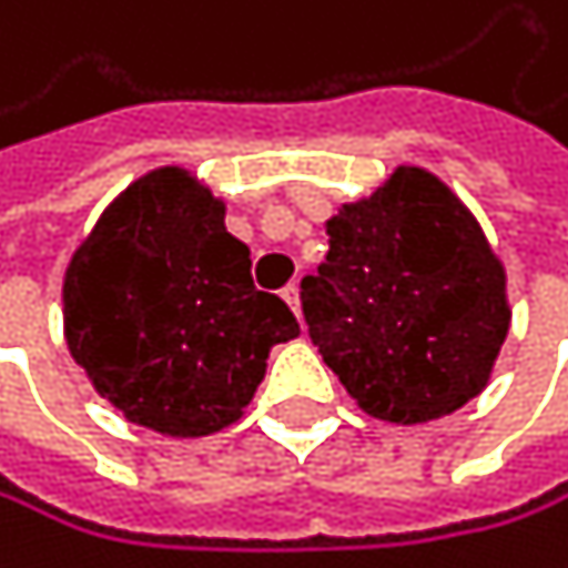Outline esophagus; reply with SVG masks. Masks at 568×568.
Instances as JSON below:
<instances>
[{"mask_svg": "<svg viewBox=\"0 0 568 568\" xmlns=\"http://www.w3.org/2000/svg\"><path fill=\"white\" fill-rule=\"evenodd\" d=\"M282 300H286V303H290V311L300 317V290H296V286H286V290H282Z\"/></svg>", "mask_w": 568, "mask_h": 568, "instance_id": "esophagus-1", "label": "esophagus"}]
</instances>
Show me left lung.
Returning a JSON list of instances; mask_svg holds the SVG:
<instances>
[{
	"label": "left lung",
	"mask_w": 568,
	"mask_h": 568,
	"mask_svg": "<svg viewBox=\"0 0 568 568\" xmlns=\"http://www.w3.org/2000/svg\"><path fill=\"white\" fill-rule=\"evenodd\" d=\"M324 233L303 317L348 398L398 426L478 398L514 311L475 212L426 166L402 163L373 195L338 205Z\"/></svg>",
	"instance_id": "left-lung-1"
}]
</instances>
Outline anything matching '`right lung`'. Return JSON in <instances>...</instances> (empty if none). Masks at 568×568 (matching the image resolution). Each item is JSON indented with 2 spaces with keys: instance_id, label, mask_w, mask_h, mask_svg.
<instances>
[{
  "instance_id": "right-lung-1",
  "label": "right lung",
  "mask_w": 568,
  "mask_h": 568,
  "mask_svg": "<svg viewBox=\"0 0 568 568\" xmlns=\"http://www.w3.org/2000/svg\"><path fill=\"white\" fill-rule=\"evenodd\" d=\"M75 366L129 423L195 439L233 426L293 311L254 290L226 202L187 166L135 178L79 241L62 278Z\"/></svg>"
}]
</instances>
